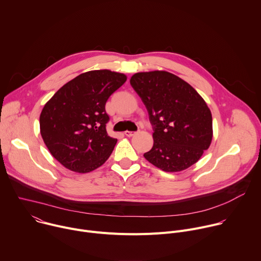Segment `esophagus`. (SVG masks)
<instances>
[{"mask_svg": "<svg viewBox=\"0 0 261 261\" xmlns=\"http://www.w3.org/2000/svg\"><path fill=\"white\" fill-rule=\"evenodd\" d=\"M135 134V132H133V131H125V135L127 136V137H131V136H133Z\"/></svg>", "mask_w": 261, "mask_h": 261, "instance_id": "obj_1", "label": "esophagus"}]
</instances>
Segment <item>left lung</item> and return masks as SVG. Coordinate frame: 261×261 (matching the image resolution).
<instances>
[{
  "instance_id": "left-lung-1",
  "label": "left lung",
  "mask_w": 261,
  "mask_h": 261,
  "mask_svg": "<svg viewBox=\"0 0 261 261\" xmlns=\"http://www.w3.org/2000/svg\"><path fill=\"white\" fill-rule=\"evenodd\" d=\"M146 107L154 145L143 157L166 172L187 169L211 145L213 119L202 97L166 71L135 73L130 80Z\"/></svg>"
}]
</instances>
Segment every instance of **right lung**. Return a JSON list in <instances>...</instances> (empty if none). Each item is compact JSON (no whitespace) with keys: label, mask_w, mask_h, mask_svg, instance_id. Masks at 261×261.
<instances>
[{"label":"right lung","mask_w":261,"mask_h":261,"mask_svg":"<svg viewBox=\"0 0 261 261\" xmlns=\"http://www.w3.org/2000/svg\"><path fill=\"white\" fill-rule=\"evenodd\" d=\"M126 81L123 73L89 71L64 85L44 105L40 133L63 166L86 173L109 158L118 140L107 134L105 104Z\"/></svg>","instance_id":"1"}]
</instances>
